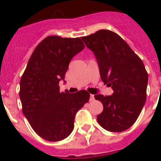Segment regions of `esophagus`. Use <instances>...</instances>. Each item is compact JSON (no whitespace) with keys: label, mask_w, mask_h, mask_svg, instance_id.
I'll return each mask as SVG.
<instances>
[{"label":"esophagus","mask_w":161,"mask_h":161,"mask_svg":"<svg viewBox=\"0 0 161 161\" xmlns=\"http://www.w3.org/2000/svg\"><path fill=\"white\" fill-rule=\"evenodd\" d=\"M94 99V95L93 94H90V101L93 100Z\"/></svg>","instance_id":"1"}]
</instances>
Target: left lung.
<instances>
[{
    "mask_svg": "<svg viewBox=\"0 0 161 161\" xmlns=\"http://www.w3.org/2000/svg\"><path fill=\"white\" fill-rule=\"evenodd\" d=\"M93 52L101 79L113 95H94L103 103L98 124L111 132H122L137 120L146 101L148 73L140 57L124 39L109 30H99L82 37Z\"/></svg>",
    "mask_w": 161,
    "mask_h": 161,
    "instance_id": "1",
    "label": "left lung"
}]
</instances>
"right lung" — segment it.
I'll return each mask as SVG.
<instances>
[{"label": "right lung", "instance_id": "add662e5", "mask_svg": "<svg viewBox=\"0 0 161 161\" xmlns=\"http://www.w3.org/2000/svg\"><path fill=\"white\" fill-rule=\"evenodd\" d=\"M84 48L79 37L49 36L36 46L21 76L19 96L22 113L42 139L58 141L70 135L76 113L88 103L86 90L60 92L71 59Z\"/></svg>", "mask_w": 161, "mask_h": 161}]
</instances>
